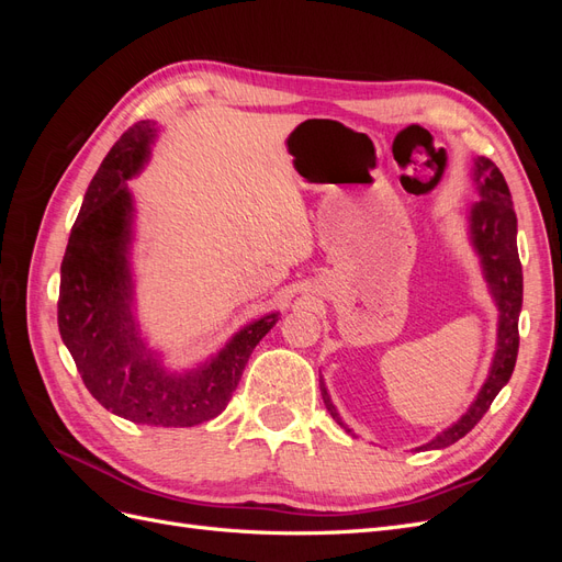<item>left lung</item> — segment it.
Masks as SVG:
<instances>
[{
  "mask_svg": "<svg viewBox=\"0 0 562 562\" xmlns=\"http://www.w3.org/2000/svg\"><path fill=\"white\" fill-rule=\"evenodd\" d=\"M475 182H479L481 201L471 206V239L475 250L481 255L485 279L490 283V291L495 295L499 307V337H497V353L492 361L490 375L481 389L479 398L473 401L469 413L452 424L450 429L438 434L431 443L422 448H448L464 438L475 424L483 419L490 411L492 401L502 391V386L512 380V372L518 359V316L522 307V267L518 258L516 234H518V220L514 211L512 192L502 176L499 168L485 157L475 159ZM321 396L326 403L333 419H337L339 427H345L339 419L335 405L328 396L326 386L321 382ZM349 431V429H347Z\"/></svg>",
  "mask_w": 562,
  "mask_h": 562,
  "instance_id": "obj_1",
  "label": "left lung"
}]
</instances>
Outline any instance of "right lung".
I'll use <instances>...</instances> for the list:
<instances>
[{
    "instance_id": "add662e5",
    "label": "right lung",
    "mask_w": 562,
    "mask_h": 562,
    "mask_svg": "<svg viewBox=\"0 0 562 562\" xmlns=\"http://www.w3.org/2000/svg\"><path fill=\"white\" fill-rule=\"evenodd\" d=\"M155 124H133L93 176L60 265L58 328L91 396L114 415L149 427H196L225 411L255 345L277 314L250 323L211 363L168 375L135 330L131 314V194Z\"/></svg>"
}]
</instances>
